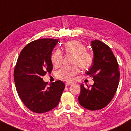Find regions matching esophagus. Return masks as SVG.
<instances>
[{
    "mask_svg": "<svg viewBox=\"0 0 131 131\" xmlns=\"http://www.w3.org/2000/svg\"><path fill=\"white\" fill-rule=\"evenodd\" d=\"M71 83H70V82H67V83H66V86H68V85H71Z\"/></svg>",
    "mask_w": 131,
    "mask_h": 131,
    "instance_id": "1",
    "label": "esophagus"
}]
</instances>
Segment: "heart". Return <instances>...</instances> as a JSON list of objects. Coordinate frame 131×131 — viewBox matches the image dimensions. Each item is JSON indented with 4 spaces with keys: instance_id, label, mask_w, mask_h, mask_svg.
Masks as SVG:
<instances>
[{
    "instance_id": "obj_1",
    "label": "heart",
    "mask_w": 131,
    "mask_h": 131,
    "mask_svg": "<svg viewBox=\"0 0 131 131\" xmlns=\"http://www.w3.org/2000/svg\"><path fill=\"white\" fill-rule=\"evenodd\" d=\"M64 50L67 53L74 55L72 64H77L82 70L88 69L93 64V54L86 51L85 46L78 40H71L66 43L64 44ZM63 59V53L59 50H56L51 57V63L56 67L61 65ZM79 71V68L77 66L63 67L57 71V77L59 79L71 82Z\"/></svg>"
}]
</instances>
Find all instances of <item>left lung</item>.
I'll return each instance as SVG.
<instances>
[{
  "mask_svg": "<svg viewBox=\"0 0 131 131\" xmlns=\"http://www.w3.org/2000/svg\"><path fill=\"white\" fill-rule=\"evenodd\" d=\"M94 62L85 73L93 78L92 85L81 84L78 101L82 107L95 111L103 108L113 98L119 81L118 64L110 47L98 40L91 41Z\"/></svg>",
  "mask_w": 131,
  "mask_h": 131,
  "instance_id": "1",
  "label": "left lung"
}]
</instances>
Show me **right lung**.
Masks as SVG:
<instances>
[{"mask_svg":"<svg viewBox=\"0 0 131 131\" xmlns=\"http://www.w3.org/2000/svg\"><path fill=\"white\" fill-rule=\"evenodd\" d=\"M59 39H41L26 45L20 53L14 70L18 95L25 106L36 113H45L56 108L65 88L63 81L47 82L42 77L53 70V49Z\"/></svg>","mask_w":131,"mask_h":131,"instance_id":"add662e5","label":"right lung"}]
</instances>
